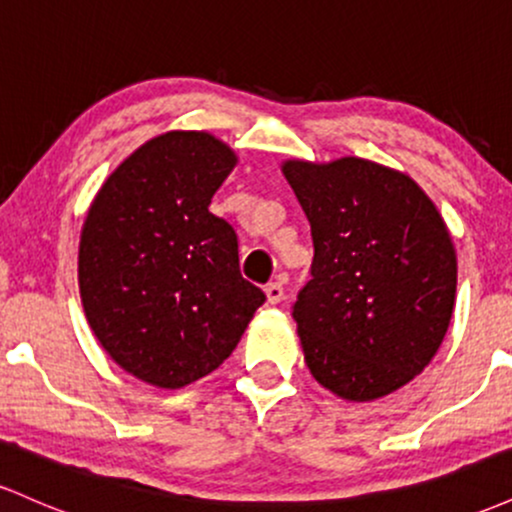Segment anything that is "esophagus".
<instances>
[{"mask_svg": "<svg viewBox=\"0 0 512 512\" xmlns=\"http://www.w3.org/2000/svg\"><path fill=\"white\" fill-rule=\"evenodd\" d=\"M264 293H267V301L272 305L284 301V286H281L279 281H272V284L264 286Z\"/></svg>", "mask_w": 512, "mask_h": 512, "instance_id": "34e87169", "label": "esophagus"}]
</instances>
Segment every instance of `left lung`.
I'll use <instances>...</instances> for the list:
<instances>
[{
    "mask_svg": "<svg viewBox=\"0 0 512 512\" xmlns=\"http://www.w3.org/2000/svg\"><path fill=\"white\" fill-rule=\"evenodd\" d=\"M310 221L313 264L293 320L320 385L351 402L419 375L448 332L457 257L414 180L366 158L284 163Z\"/></svg>",
    "mask_w": 512,
    "mask_h": 512,
    "instance_id": "1",
    "label": "left lung"
}]
</instances>
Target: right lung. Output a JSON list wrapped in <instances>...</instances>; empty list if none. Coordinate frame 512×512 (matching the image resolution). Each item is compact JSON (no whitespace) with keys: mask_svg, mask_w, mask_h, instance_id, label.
Segmentation results:
<instances>
[{"mask_svg":"<svg viewBox=\"0 0 512 512\" xmlns=\"http://www.w3.org/2000/svg\"><path fill=\"white\" fill-rule=\"evenodd\" d=\"M236 156L207 132L146 142L84 221L79 291L110 358L158 387L190 385L233 354L267 301L240 274L238 236L209 211Z\"/></svg>","mask_w":512,"mask_h":512,"instance_id":"right-lung-1","label":"right lung"}]
</instances>
